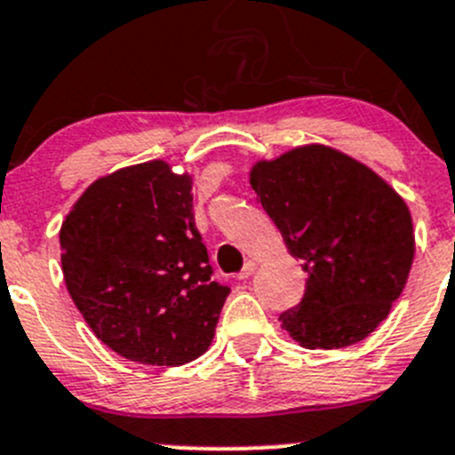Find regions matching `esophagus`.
Listing matches in <instances>:
<instances>
[{
    "instance_id": "1",
    "label": "esophagus",
    "mask_w": 455,
    "mask_h": 455,
    "mask_svg": "<svg viewBox=\"0 0 455 455\" xmlns=\"http://www.w3.org/2000/svg\"><path fill=\"white\" fill-rule=\"evenodd\" d=\"M255 273V262L253 259H249V262L244 264V268H242L240 273H237V280H249L251 275H253Z\"/></svg>"
}]
</instances>
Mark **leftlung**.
Wrapping results in <instances>:
<instances>
[{
  "label": "left lung",
  "instance_id": "8db88e82",
  "mask_svg": "<svg viewBox=\"0 0 455 455\" xmlns=\"http://www.w3.org/2000/svg\"><path fill=\"white\" fill-rule=\"evenodd\" d=\"M258 204L307 273L304 295L280 315L308 349L367 338L391 311L413 262L411 215L371 169L326 147H302L251 171Z\"/></svg>",
  "mask_w": 455,
  "mask_h": 455
}]
</instances>
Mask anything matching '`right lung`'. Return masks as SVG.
Wrapping results in <instances>:
<instances>
[{"mask_svg":"<svg viewBox=\"0 0 455 455\" xmlns=\"http://www.w3.org/2000/svg\"><path fill=\"white\" fill-rule=\"evenodd\" d=\"M60 244L75 307L122 358L178 367L209 349L231 289L211 280L188 175L156 160L97 180Z\"/></svg>","mask_w":455,"mask_h":455,"instance_id":"obj_1","label":"right lung"}]
</instances>
